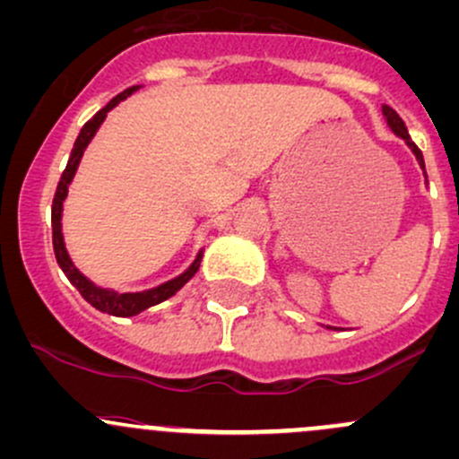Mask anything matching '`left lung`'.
<instances>
[{
    "mask_svg": "<svg viewBox=\"0 0 459 459\" xmlns=\"http://www.w3.org/2000/svg\"><path fill=\"white\" fill-rule=\"evenodd\" d=\"M383 114H385V118H387V125H389V127L394 129V134H398V136L403 138V141L409 144V149H411V152L416 153L418 162H420V167L424 169V158H422V152H420V149H418V144L411 141V136H409L407 127H404V120L400 118V116L395 114L392 108H389V105H383Z\"/></svg>",
    "mask_w": 459,
    "mask_h": 459,
    "instance_id": "obj_1",
    "label": "left lung"
}]
</instances>
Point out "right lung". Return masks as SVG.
<instances>
[{
	"label": "right lung",
	"instance_id": "add662e5",
	"mask_svg": "<svg viewBox=\"0 0 459 459\" xmlns=\"http://www.w3.org/2000/svg\"><path fill=\"white\" fill-rule=\"evenodd\" d=\"M136 90H138V85H134V88L125 90L123 94L114 96V99L109 100L103 109H99V112L94 114V118H90L88 123L83 125V129H81L79 138H76V143H74V149H72V153H70V160H67L65 171L61 173L59 186H56V193H55V200H52V246H55L56 262H59V266L65 273V277L70 279L72 286L81 292V297H83L85 301L91 303L96 310L105 312V315H112V316L141 315V312L147 310V307L167 301L169 297H173V294L180 290V288L193 277V274L197 273V268H200V262H202V253H200L195 257V262L191 264V268L186 270V273H182L180 277L171 279V281L162 283V286H158V288H152V290L118 294L114 290H108V288L94 286L90 279H85L83 274L74 268V264H72L70 257H67V250L64 244V233H61V211H64V200L67 195V186H70L72 178H74L76 167H79L85 147H88L91 138H94L96 129L100 127V123L105 120V116H108L109 109L116 108L120 100L127 99V96Z\"/></svg>",
	"mask_w": 459,
	"mask_h": 459
}]
</instances>
